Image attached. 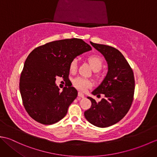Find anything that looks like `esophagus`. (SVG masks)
Here are the masks:
<instances>
[{"label":"esophagus","instance_id":"obj_1","mask_svg":"<svg viewBox=\"0 0 157 157\" xmlns=\"http://www.w3.org/2000/svg\"><path fill=\"white\" fill-rule=\"evenodd\" d=\"M78 96H79V97H81V98H84V94H83V93L79 92H78Z\"/></svg>","mask_w":157,"mask_h":157}]
</instances>
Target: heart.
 <instances>
[{"instance_id": "heart-1", "label": "heart", "mask_w": 157, "mask_h": 157, "mask_svg": "<svg viewBox=\"0 0 157 157\" xmlns=\"http://www.w3.org/2000/svg\"><path fill=\"white\" fill-rule=\"evenodd\" d=\"M88 61L91 67L94 71H98L101 69L102 65V61L101 58L98 55H92L89 56L88 57ZM78 61L77 59H73L70 62L69 64V70L71 72H75L78 67ZM73 84L79 90H85L87 88L92 85V82L89 79L82 78V77H77V78L73 79Z\"/></svg>"}]
</instances>
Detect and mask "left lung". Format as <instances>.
Wrapping results in <instances>:
<instances>
[{"mask_svg": "<svg viewBox=\"0 0 157 157\" xmlns=\"http://www.w3.org/2000/svg\"><path fill=\"white\" fill-rule=\"evenodd\" d=\"M90 44L104 56L108 71L101 84L92 92L93 95L104 94L105 98L97 102L88 96L92 106L84 112V116L92 125L107 128L122 119L131 107L135 89L134 73L117 49L107 45Z\"/></svg>", "mask_w": 157, "mask_h": 157, "instance_id": "obj_1", "label": "left lung"}]
</instances>
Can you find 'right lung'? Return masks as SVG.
Instances as JSON below:
<instances>
[{"mask_svg":"<svg viewBox=\"0 0 157 157\" xmlns=\"http://www.w3.org/2000/svg\"><path fill=\"white\" fill-rule=\"evenodd\" d=\"M91 50L82 39L72 38L46 43L30 52L20 77L19 90L23 106L32 119L51 125L66 115L78 91L71 86L60 92L56 77L67 78L70 62Z\"/></svg>","mask_w":157,"mask_h":157,"instance_id":"obj_1","label":"right lung"}]
</instances>
